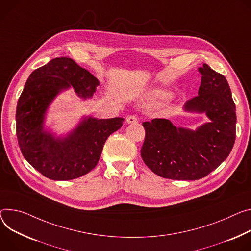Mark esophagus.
Returning a JSON list of instances; mask_svg holds the SVG:
<instances>
[{
	"instance_id": "esophagus-1",
	"label": "esophagus",
	"mask_w": 251,
	"mask_h": 251,
	"mask_svg": "<svg viewBox=\"0 0 251 251\" xmlns=\"http://www.w3.org/2000/svg\"><path fill=\"white\" fill-rule=\"evenodd\" d=\"M126 121H127L128 124H133V123H137L138 119H137V117H136L135 115H129L126 118Z\"/></svg>"
}]
</instances>
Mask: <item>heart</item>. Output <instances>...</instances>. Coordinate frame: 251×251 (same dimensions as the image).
Returning a JSON list of instances; mask_svg holds the SVG:
<instances>
[{"label": "heart", "instance_id": "1", "mask_svg": "<svg viewBox=\"0 0 251 251\" xmlns=\"http://www.w3.org/2000/svg\"><path fill=\"white\" fill-rule=\"evenodd\" d=\"M170 96L169 93L164 92V91H153L146 97L147 104L150 106H158L162 103V101Z\"/></svg>", "mask_w": 251, "mask_h": 251}]
</instances>
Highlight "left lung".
<instances>
[{"instance_id":"obj_1","label":"left lung","mask_w":251,"mask_h":251,"mask_svg":"<svg viewBox=\"0 0 251 251\" xmlns=\"http://www.w3.org/2000/svg\"><path fill=\"white\" fill-rule=\"evenodd\" d=\"M198 71L202 75L198 95L184 110L205 113L209 122L195 131L177 128L162 118L142 123L145 140L141 157L151 171L163 178H203L225 160L235 142L236 109L228 82L207 64Z\"/></svg>"}]
</instances>
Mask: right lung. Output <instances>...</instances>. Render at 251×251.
<instances>
[{"label": "right lung", "instance_id": "obj_1", "mask_svg": "<svg viewBox=\"0 0 251 251\" xmlns=\"http://www.w3.org/2000/svg\"><path fill=\"white\" fill-rule=\"evenodd\" d=\"M99 81L74 60L60 57L38 68L28 78L16 110V133L23 156L42 175L71 180L97 165L109 136L122 127L123 118L85 117L64 138L44 129L47 109L63 90L73 87L83 98L92 97Z\"/></svg>", "mask_w": 251, "mask_h": 251}]
</instances>
